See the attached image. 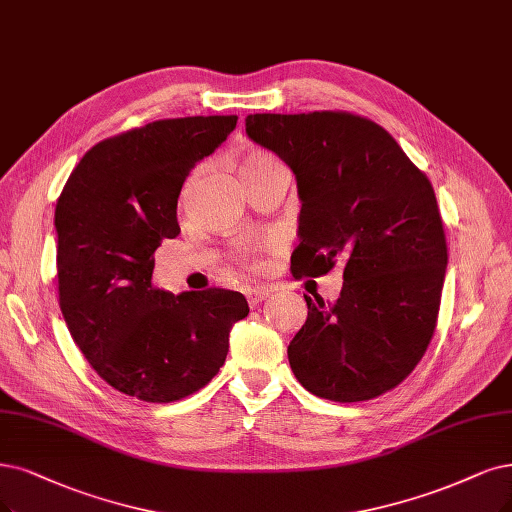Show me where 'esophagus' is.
Returning <instances> with one entry per match:
<instances>
[{
    "instance_id": "esophagus-1",
    "label": "esophagus",
    "mask_w": 512,
    "mask_h": 512,
    "mask_svg": "<svg viewBox=\"0 0 512 512\" xmlns=\"http://www.w3.org/2000/svg\"><path fill=\"white\" fill-rule=\"evenodd\" d=\"M270 297L268 289H249L246 291V301H249L251 308H257L263 299Z\"/></svg>"
}]
</instances>
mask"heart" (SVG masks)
I'll use <instances>...</instances> for the list:
<instances>
[{
	"label": "heart",
	"mask_w": 512,
	"mask_h": 512,
	"mask_svg": "<svg viewBox=\"0 0 512 512\" xmlns=\"http://www.w3.org/2000/svg\"><path fill=\"white\" fill-rule=\"evenodd\" d=\"M272 164H276V160H274L272 156L259 154V151H253V154L244 156V160L240 162V173H242V177L246 179V177H253V175L261 173V170L270 168Z\"/></svg>",
	"instance_id": "heart-1"
}]
</instances>
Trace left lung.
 I'll return each mask as SVG.
<instances>
[{
  "label": "left lung",
  "instance_id": "left-lung-1",
  "mask_svg": "<svg viewBox=\"0 0 512 512\" xmlns=\"http://www.w3.org/2000/svg\"><path fill=\"white\" fill-rule=\"evenodd\" d=\"M246 135L295 175V276L344 266L337 301L308 295L289 363L308 392L369 401L424 356L441 306L447 242L428 177L388 132L346 111L251 113Z\"/></svg>",
  "mask_w": 512,
  "mask_h": 512
}]
</instances>
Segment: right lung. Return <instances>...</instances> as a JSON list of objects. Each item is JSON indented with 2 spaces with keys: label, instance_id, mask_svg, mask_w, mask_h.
Here are the masks:
<instances>
[{
  "label": "right lung",
  "instance_id": "right-lung-1",
  "mask_svg": "<svg viewBox=\"0 0 512 512\" xmlns=\"http://www.w3.org/2000/svg\"><path fill=\"white\" fill-rule=\"evenodd\" d=\"M238 116L158 120L88 149L56 202L59 304L75 346L116 390L173 403L213 380L242 293L156 289L154 253L175 238L183 181Z\"/></svg>",
  "mask_w": 512,
  "mask_h": 512
}]
</instances>
